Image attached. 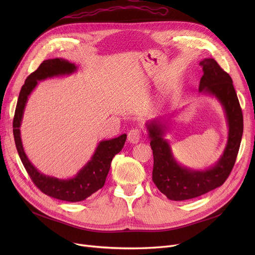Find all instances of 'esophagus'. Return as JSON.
<instances>
[{"label":"esophagus","instance_id":"1","mask_svg":"<svg viewBox=\"0 0 255 255\" xmlns=\"http://www.w3.org/2000/svg\"><path fill=\"white\" fill-rule=\"evenodd\" d=\"M141 132L138 128H133L128 132V141L131 143H137L140 139Z\"/></svg>","mask_w":255,"mask_h":255}]
</instances>
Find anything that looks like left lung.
Here are the masks:
<instances>
[{
	"instance_id": "obj_1",
	"label": "left lung",
	"mask_w": 255,
	"mask_h": 255,
	"mask_svg": "<svg viewBox=\"0 0 255 255\" xmlns=\"http://www.w3.org/2000/svg\"><path fill=\"white\" fill-rule=\"evenodd\" d=\"M199 65L203 67L204 75L198 90L215 96L223 106L229 138L223 155L215 165L205 170H192L176 161L168 141L163 138L166 126L162 118L146 123L154 156L152 179L160 192L171 200L191 199L220 187L235 165L243 135V114L232 77L214 59H204Z\"/></svg>"
}]
</instances>
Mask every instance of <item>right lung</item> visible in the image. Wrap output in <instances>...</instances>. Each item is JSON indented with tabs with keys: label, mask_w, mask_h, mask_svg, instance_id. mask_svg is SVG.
Listing matches in <instances>:
<instances>
[{
	"label": "right lung",
	"mask_w": 255,
	"mask_h": 255,
	"mask_svg": "<svg viewBox=\"0 0 255 255\" xmlns=\"http://www.w3.org/2000/svg\"><path fill=\"white\" fill-rule=\"evenodd\" d=\"M75 70L76 66L64 59L57 58L43 61L36 71L26 77L24 85L21 87L14 119H13V135H14L16 149L21 162L33 183L44 194L70 203L82 202V200H85L87 197L102 188L107 173L110 171L112 160L115 155L123 149L127 137L126 134H122L110 140L100 141L90 161L72 179L61 180L45 176L30 162L23 151L19 130L28 97L37 86L39 80H43L52 76L71 74Z\"/></svg>",
	"instance_id": "1"
}]
</instances>
